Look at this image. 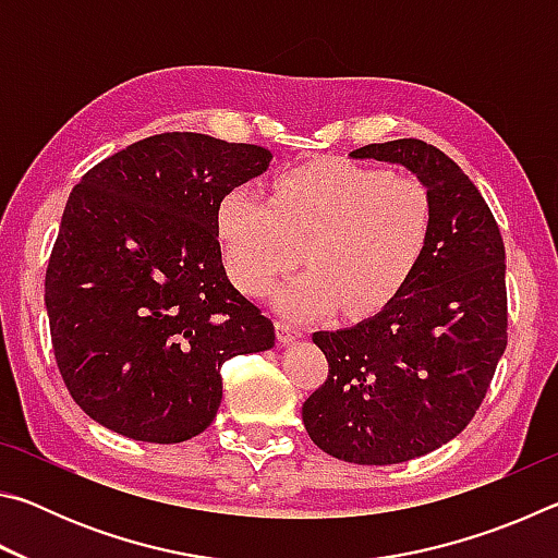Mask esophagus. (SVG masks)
Returning <instances> with one entry per match:
<instances>
[{
    "label": "esophagus",
    "instance_id": "esophagus-1",
    "mask_svg": "<svg viewBox=\"0 0 558 558\" xmlns=\"http://www.w3.org/2000/svg\"><path fill=\"white\" fill-rule=\"evenodd\" d=\"M276 332H278V342L280 344H290V342H295V339L302 337V329L298 325L288 323V319H278Z\"/></svg>",
    "mask_w": 558,
    "mask_h": 558
}]
</instances>
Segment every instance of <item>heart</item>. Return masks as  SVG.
<instances>
[{
  "mask_svg": "<svg viewBox=\"0 0 558 558\" xmlns=\"http://www.w3.org/2000/svg\"><path fill=\"white\" fill-rule=\"evenodd\" d=\"M223 263L248 295H266L300 260L310 268L278 290L295 317L342 305L362 317L399 295L418 268L433 231L426 184L411 174L319 159L280 174L272 196L235 186L216 211Z\"/></svg>",
  "mask_w": 558,
  "mask_h": 558,
  "instance_id": "1",
  "label": "heart"
}]
</instances>
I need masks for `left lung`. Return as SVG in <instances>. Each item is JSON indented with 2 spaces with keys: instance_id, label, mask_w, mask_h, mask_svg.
Returning a JSON list of instances; mask_svg holds the SVG:
<instances>
[{
  "instance_id": "left-lung-1",
  "label": "left lung",
  "mask_w": 558,
  "mask_h": 558,
  "mask_svg": "<svg viewBox=\"0 0 558 558\" xmlns=\"http://www.w3.org/2000/svg\"><path fill=\"white\" fill-rule=\"evenodd\" d=\"M352 157L418 177L433 231L418 268L381 313L313 335L329 374L302 403V421L332 458L396 465L446 446L485 399L507 347L505 243L483 194L438 147L405 137Z\"/></svg>"
}]
</instances>
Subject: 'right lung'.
Returning a JSON list of instances; mask_svg holds the SVG:
<instances>
[{"mask_svg":"<svg viewBox=\"0 0 558 558\" xmlns=\"http://www.w3.org/2000/svg\"><path fill=\"white\" fill-rule=\"evenodd\" d=\"M266 147L162 132L88 169L65 202L46 313L65 389L93 421L145 442L199 436L221 366L276 344L231 286L216 211L263 174Z\"/></svg>","mask_w":558,"mask_h":558,"instance_id":"obj_1","label":"right lung"}]
</instances>
